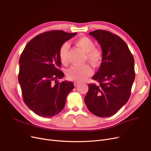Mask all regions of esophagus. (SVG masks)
Wrapping results in <instances>:
<instances>
[{"label": "esophagus", "instance_id": "34e87169", "mask_svg": "<svg viewBox=\"0 0 151 151\" xmlns=\"http://www.w3.org/2000/svg\"><path fill=\"white\" fill-rule=\"evenodd\" d=\"M74 84V86H75V87H77V86H79L80 85V84H81V83H80L79 82H75Z\"/></svg>", "mask_w": 151, "mask_h": 151}]
</instances>
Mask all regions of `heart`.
Wrapping results in <instances>:
<instances>
[{
    "mask_svg": "<svg viewBox=\"0 0 151 151\" xmlns=\"http://www.w3.org/2000/svg\"><path fill=\"white\" fill-rule=\"evenodd\" d=\"M76 45L86 53V60L96 67L100 64L103 59L102 51L95 48L94 42L88 37H81L76 40ZM69 50V44L67 42L63 43L60 47L59 56L62 63L68 62V56ZM92 69L87 64L83 66H72L67 71L68 79L76 82H82L92 74Z\"/></svg>",
    "mask_w": 151,
    "mask_h": 151,
    "instance_id": "1",
    "label": "heart"
}]
</instances>
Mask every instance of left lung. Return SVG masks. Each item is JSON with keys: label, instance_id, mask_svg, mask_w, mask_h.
Returning a JSON list of instances; mask_svg holds the SVG:
<instances>
[{"label": "left lung", "instance_id": "8db88e82", "mask_svg": "<svg viewBox=\"0 0 151 151\" xmlns=\"http://www.w3.org/2000/svg\"><path fill=\"white\" fill-rule=\"evenodd\" d=\"M100 44L103 59L88 84L84 98L89 111L101 118L109 117L118 112L129 99L135 78L134 60L128 45L118 36L103 29L88 33Z\"/></svg>", "mask_w": 151, "mask_h": 151}]
</instances>
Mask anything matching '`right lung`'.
I'll list each match as a JSON object with an SVG mask.
<instances>
[{"mask_svg": "<svg viewBox=\"0 0 151 151\" xmlns=\"http://www.w3.org/2000/svg\"><path fill=\"white\" fill-rule=\"evenodd\" d=\"M77 34L53 30L36 36L23 50L19 59V82L27 106L38 116L50 118L64 108L74 83L65 81L58 69L61 46Z\"/></svg>", "mask_w": 151, "mask_h": 151, "instance_id": "right-lung-1", "label": "right lung"}]
</instances>
